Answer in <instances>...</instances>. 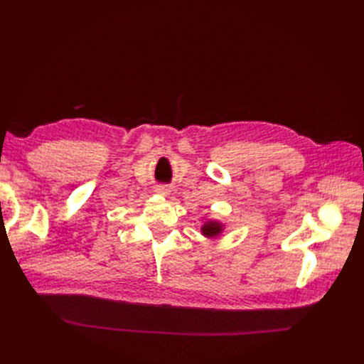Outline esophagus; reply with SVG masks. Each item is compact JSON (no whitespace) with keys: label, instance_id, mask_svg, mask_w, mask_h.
I'll use <instances>...</instances> for the list:
<instances>
[{"label":"esophagus","instance_id":"esophagus-1","mask_svg":"<svg viewBox=\"0 0 364 364\" xmlns=\"http://www.w3.org/2000/svg\"><path fill=\"white\" fill-rule=\"evenodd\" d=\"M156 193L166 198V196H169V193H171V188L166 187V186H158V187H156Z\"/></svg>","mask_w":364,"mask_h":364}]
</instances>
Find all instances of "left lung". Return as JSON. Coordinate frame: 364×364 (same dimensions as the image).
<instances>
[{
	"label": "left lung",
	"mask_w": 364,
	"mask_h": 364,
	"mask_svg": "<svg viewBox=\"0 0 364 364\" xmlns=\"http://www.w3.org/2000/svg\"><path fill=\"white\" fill-rule=\"evenodd\" d=\"M224 228H225V225H224L221 221L209 218V220H206V221L202 224L200 233H202V236H205L206 239H217L218 236L223 235Z\"/></svg>",
	"instance_id": "left-lung-1"
}]
</instances>
